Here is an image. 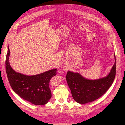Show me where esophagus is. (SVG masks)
<instances>
[{
	"label": "esophagus",
	"instance_id": "esophagus-1",
	"mask_svg": "<svg viewBox=\"0 0 125 125\" xmlns=\"http://www.w3.org/2000/svg\"><path fill=\"white\" fill-rule=\"evenodd\" d=\"M63 70H64V71H66L67 70V68H63Z\"/></svg>",
	"mask_w": 125,
	"mask_h": 125
}]
</instances>
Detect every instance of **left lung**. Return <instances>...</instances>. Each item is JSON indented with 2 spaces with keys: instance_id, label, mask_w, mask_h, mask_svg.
<instances>
[{
  "instance_id": "8db88e82",
  "label": "left lung",
  "mask_w": 125,
  "mask_h": 125,
  "mask_svg": "<svg viewBox=\"0 0 125 125\" xmlns=\"http://www.w3.org/2000/svg\"><path fill=\"white\" fill-rule=\"evenodd\" d=\"M109 74L106 77L98 79L90 80L78 72L69 71L66 80L74 100L79 103L85 104L92 102L102 96L111 86L116 72V61Z\"/></svg>"
}]
</instances>
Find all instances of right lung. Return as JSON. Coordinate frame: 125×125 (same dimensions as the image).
I'll return each instance as SVG.
<instances>
[{
    "label": "right lung",
    "mask_w": 125,
    "mask_h": 125,
    "mask_svg": "<svg viewBox=\"0 0 125 125\" xmlns=\"http://www.w3.org/2000/svg\"><path fill=\"white\" fill-rule=\"evenodd\" d=\"M9 56L10 51L8 47L5 68L9 83L14 92L34 105L46 104L51 97L49 83L52 77L56 75L57 69L49 70L35 75H26L13 69L9 63Z\"/></svg>",
    "instance_id": "1"
}]
</instances>
